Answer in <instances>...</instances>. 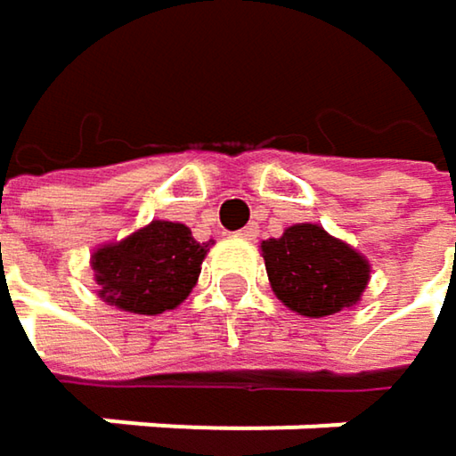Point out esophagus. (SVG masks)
Masks as SVG:
<instances>
[{"label": "esophagus", "mask_w": 456, "mask_h": 456, "mask_svg": "<svg viewBox=\"0 0 456 456\" xmlns=\"http://www.w3.org/2000/svg\"><path fill=\"white\" fill-rule=\"evenodd\" d=\"M242 240H256L258 237V224H248V227H242L240 232H237Z\"/></svg>", "instance_id": "obj_1"}]
</instances>
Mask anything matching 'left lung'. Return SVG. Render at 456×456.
<instances>
[{
  "label": "left lung",
  "mask_w": 456,
  "mask_h": 456,
  "mask_svg": "<svg viewBox=\"0 0 456 456\" xmlns=\"http://www.w3.org/2000/svg\"><path fill=\"white\" fill-rule=\"evenodd\" d=\"M274 296L304 317H330L354 306L370 280V264L317 224H296L261 242Z\"/></svg>",
  "instance_id": "left-lung-1"
}]
</instances>
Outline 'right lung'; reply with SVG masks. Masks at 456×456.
<instances>
[{
	"mask_svg": "<svg viewBox=\"0 0 456 456\" xmlns=\"http://www.w3.org/2000/svg\"><path fill=\"white\" fill-rule=\"evenodd\" d=\"M208 242L184 224L152 222L92 256L100 296L132 314H163L179 306L200 277Z\"/></svg>",
	"mask_w": 456,
	"mask_h": 456,
	"instance_id": "add662e5",
	"label": "right lung"
}]
</instances>
